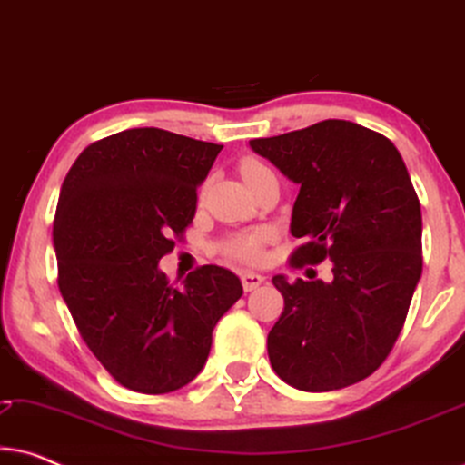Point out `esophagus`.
<instances>
[{
	"mask_svg": "<svg viewBox=\"0 0 465 465\" xmlns=\"http://www.w3.org/2000/svg\"><path fill=\"white\" fill-rule=\"evenodd\" d=\"M241 283H243V290L245 292H252V290H256L258 285L264 283V277L260 275V272L243 271V272H241Z\"/></svg>",
	"mask_w": 465,
	"mask_h": 465,
	"instance_id": "34e87169",
	"label": "esophagus"
}]
</instances>
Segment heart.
Segmentation results:
<instances>
[{
	"mask_svg": "<svg viewBox=\"0 0 465 465\" xmlns=\"http://www.w3.org/2000/svg\"><path fill=\"white\" fill-rule=\"evenodd\" d=\"M262 173H269V167H266L264 163L256 161V158H245V161H241V175H243V180L247 183L256 180V177ZM266 239H269V232L266 231L239 232V234H232L231 239H226L224 245H222V250L234 260L253 264L258 262L260 256H262V245L266 243Z\"/></svg>",
	"mask_w": 465,
	"mask_h": 465,
	"instance_id": "obj_1",
	"label": "heart"
}]
</instances>
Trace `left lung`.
Wrapping results in <instances>:
<instances>
[{
    "label": "left lung",
    "mask_w": 465,
    "mask_h": 465,
    "mask_svg": "<svg viewBox=\"0 0 465 465\" xmlns=\"http://www.w3.org/2000/svg\"><path fill=\"white\" fill-rule=\"evenodd\" d=\"M250 145L301 186L290 231L307 243L292 264L332 260V282L272 277L285 302L266 341L272 371L302 391L358 383L390 355L421 279V205L402 156L349 120Z\"/></svg>",
    "instance_id": "8db88e82"
}]
</instances>
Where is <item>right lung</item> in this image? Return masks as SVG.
Masks as SVG:
<instances>
[{
    "label": "right lung",
    "instance_id": "add662e5",
    "mask_svg": "<svg viewBox=\"0 0 465 465\" xmlns=\"http://www.w3.org/2000/svg\"><path fill=\"white\" fill-rule=\"evenodd\" d=\"M222 145L154 126L88 145L69 169L53 243L59 290L82 339L126 390L169 393L205 366L220 317L243 294L205 264L171 285L161 258L196 212Z\"/></svg>",
    "mask_w": 465,
    "mask_h": 465
}]
</instances>
